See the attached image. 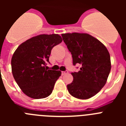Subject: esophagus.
Segmentation results:
<instances>
[{
	"label": "esophagus",
	"instance_id": "1",
	"mask_svg": "<svg viewBox=\"0 0 126 126\" xmlns=\"http://www.w3.org/2000/svg\"><path fill=\"white\" fill-rule=\"evenodd\" d=\"M68 73V71H62V75H65V74H67Z\"/></svg>",
	"mask_w": 126,
	"mask_h": 126
}]
</instances>
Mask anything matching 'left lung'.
Listing matches in <instances>:
<instances>
[{
    "label": "left lung",
    "mask_w": 126,
    "mask_h": 126,
    "mask_svg": "<svg viewBox=\"0 0 126 126\" xmlns=\"http://www.w3.org/2000/svg\"><path fill=\"white\" fill-rule=\"evenodd\" d=\"M72 54L73 65L80 64L78 72L71 74L73 81L67 87L70 94L79 99H88L104 86L111 69L109 51L98 40L86 33L62 34Z\"/></svg>",
    "instance_id": "left-lung-1"
}]
</instances>
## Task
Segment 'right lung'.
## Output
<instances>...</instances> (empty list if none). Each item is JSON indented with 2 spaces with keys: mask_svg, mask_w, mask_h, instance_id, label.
<instances>
[{
  "mask_svg": "<svg viewBox=\"0 0 126 126\" xmlns=\"http://www.w3.org/2000/svg\"><path fill=\"white\" fill-rule=\"evenodd\" d=\"M62 41L57 34H40L21 44L14 52L11 59L13 77L28 96L40 99L52 93L61 72L48 69L47 63L52 48Z\"/></svg>",
  "mask_w": 126,
  "mask_h": 126,
  "instance_id": "obj_1",
  "label": "right lung"
}]
</instances>
